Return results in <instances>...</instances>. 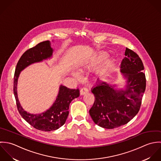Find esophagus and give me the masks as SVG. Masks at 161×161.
Instances as JSON below:
<instances>
[{
    "mask_svg": "<svg viewBox=\"0 0 161 161\" xmlns=\"http://www.w3.org/2000/svg\"><path fill=\"white\" fill-rule=\"evenodd\" d=\"M88 92V90L87 88H81V90H80V95H83L87 93Z\"/></svg>",
    "mask_w": 161,
    "mask_h": 161,
    "instance_id": "1",
    "label": "esophagus"
}]
</instances>
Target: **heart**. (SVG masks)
Here are the masks:
<instances>
[{
	"mask_svg": "<svg viewBox=\"0 0 161 161\" xmlns=\"http://www.w3.org/2000/svg\"><path fill=\"white\" fill-rule=\"evenodd\" d=\"M109 56V54L107 52H100L92 55L90 57H88L84 59L80 64V66L82 69H93L97 67L101 64L102 62L105 60ZM114 66V61L112 59H108L104 62L102 65L97 69V74L99 76H104L113 69ZM72 75L76 78H78L80 76L79 73L77 71H73L71 73Z\"/></svg>",
	"mask_w": 161,
	"mask_h": 161,
	"instance_id": "b5f03b06",
	"label": "heart"
}]
</instances>
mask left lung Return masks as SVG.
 I'll return each mask as SVG.
<instances>
[{
  "label": "left lung",
  "instance_id": "left-lung-1",
  "mask_svg": "<svg viewBox=\"0 0 161 161\" xmlns=\"http://www.w3.org/2000/svg\"><path fill=\"white\" fill-rule=\"evenodd\" d=\"M120 72L125 80L122 87L97 80L92 88L95 103L89 111L97 126L106 129L118 128L127 124L139 112L146 89L144 65L139 57L126 48Z\"/></svg>",
  "mask_w": 161,
  "mask_h": 161
}]
</instances>
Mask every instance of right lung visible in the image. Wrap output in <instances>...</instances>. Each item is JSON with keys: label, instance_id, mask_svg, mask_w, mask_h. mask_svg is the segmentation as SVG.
<instances>
[{"label": "right lung", "instance_id": "obj_1", "mask_svg": "<svg viewBox=\"0 0 161 161\" xmlns=\"http://www.w3.org/2000/svg\"><path fill=\"white\" fill-rule=\"evenodd\" d=\"M53 49L50 41H45L27 50L19 60L15 71L14 93L17 109L21 116L36 129L51 131L62 126L69 114V106L71 101L80 96V91L72 90L60 85L57 98L49 109L39 114H31L22 107L17 94V83L20 72L31 64L42 62L52 58Z\"/></svg>", "mask_w": 161, "mask_h": 161}]
</instances>
